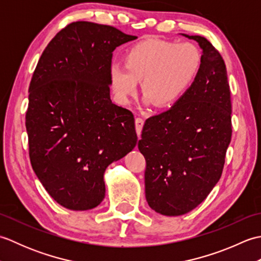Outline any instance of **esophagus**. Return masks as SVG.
<instances>
[{"mask_svg": "<svg viewBox=\"0 0 261 261\" xmlns=\"http://www.w3.org/2000/svg\"><path fill=\"white\" fill-rule=\"evenodd\" d=\"M136 131H137V135L138 137H140L141 135V130H142V126H143V123H145V120H143L142 118H136Z\"/></svg>", "mask_w": 261, "mask_h": 261, "instance_id": "1", "label": "esophagus"}]
</instances>
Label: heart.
Wrapping results in <instances>:
<instances>
[{"mask_svg":"<svg viewBox=\"0 0 261 261\" xmlns=\"http://www.w3.org/2000/svg\"><path fill=\"white\" fill-rule=\"evenodd\" d=\"M202 59L199 48L192 42L145 40L126 53L124 66H111V85L116 98L127 103L141 81L146 102L158 108L168 107L196 79Z\"/></svg>","mask_w":261,"mask_h":261,"instance_id":"obj_1","label":"heart"}]
</instances>
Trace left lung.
I'll use <instances>...</instances> for the list:
<instances>
[{"instance_id": "8db88e82", "label": "left lung", "mask_w": 261, "mask_h": 261, "mask_svg": "<svg viewBox=\"0 0 261 261\" xmlns=\"http://www.w3.org/2000/svg\"><path fill=\"white\" fill-rule=\"evenodd\" d=\"M182 36L202 48L201 69L173 107L147 119L138 143L147 202L167 216L188 213L206 198L222 175L232 136L224 60L206 38Z\"/></svg>"}]
</instances>
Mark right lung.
<instances>
[{"instance_id": "obj_1", "label": "right lung", "mask_w": 261, "mask_h": 261, "mask_svg": "<svg viewBox=\"0 0 261 261\" xmlns=\"http://www.w3.org/2000/svg\"><path fill=\"white\" fill-rule=\"evenodd\" d=\"M136 38L111 25L71 22L33 71L25 113L30 162L66 208L96 207L105 196V169L137 145L134 114L110 97L112 53Z\"/></svg>"}]
</instances>
